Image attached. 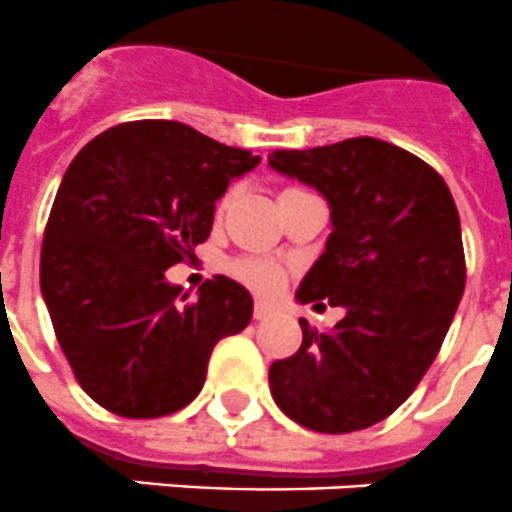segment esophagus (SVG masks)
Masks as SVG:
<instances>
[{
    "instance_id": "34e87169",
    "label": "esophagus",
    "mask_w": 512,
    "mask_h": 512,
    "mask_svg": "<svg viewBox=\"0 0 512 512\" xmlns=\"http://www.w3.org/2000/svg\"><path fill=\"white\" fill-rule=\"evenodd\" d=\"M269 314H272V306L264 301H256V306H253V316H256V319H266Z\"/></svg>"
}]
</instances>
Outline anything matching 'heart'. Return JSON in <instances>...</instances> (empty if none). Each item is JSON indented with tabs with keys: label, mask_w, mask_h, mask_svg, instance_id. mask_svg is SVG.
<instances>
[{
	"label": "heart",
	"mask_w": 512,
	"mask_h": 512,
	"mask_svg": "<svg viewBox=\"0 0 512 512\" xmlns=\"http://www.w3.org/2000/svg\"><path fill=\"white\" fill-rule=\"evenodd\" d=\"M295 193H303L301 188H282L277 201H285V198L295 196ZM230 272L238 277L240 282H246L251 290L256 293H274L277 287L282 285V269L272 261H264V259H240V261H232L230 264Z\"/></svg>",
	"instance_id": "heart-1"
}]
</instances>
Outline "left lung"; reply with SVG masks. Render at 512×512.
<instances>
[{"instance_id":"8db88e82","label":"left lung","mask_w":512,"mask_h":512,"mask_svg":"<svg viewBox=\"0 0 512 512\" xmlns=\"http://www.w3.org/2000/svg\"><path fill=\"white\" fill-rule=\"evenodd\" d=\"M269 167L319 190L332 219L295 301L345 308L329 332L301 319L298 353L269 366L274 403L314 432L379 424L416 390L463 298L453 193L418 156L369 135L274 151Z\"/></svg>"}]
</instances>
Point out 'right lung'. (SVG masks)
<instances>
[{
	"label": "right lung",
	"mask_w": 512,
	"mask_h": 512,
	"mask_svg": "<svg viewBox=\"0 0 512 512\" xmlns=\"http://www.w3.org/2000/svg\"><path fill=\"white\" fill-rule=\"evenodd\" d=\"M261 156L175 120L114 125L67 167L41 246V295L80 387L125 418L196 398L214 345L253 316L217 274L193 303L167 269L209 238L214 201Z\"/></svg>",
	"instance_id": "add662e5"
}]
</instances>
